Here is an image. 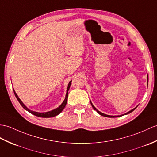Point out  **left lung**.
Wrapping results in <instances>:
<instances>
[{"instance_id": "left-lung-1", "label": "left lung", "mask_w": 157, "mask_h": 157, "mask_svg": "<svg viewBox=\"0 0 157 157\" xmlns=\"http://www.w3.org/2000/svg\"><path fill=\"white\" fill-rule=\"evenodd\" d=\"M147 80H148V77L147 76ZM90 103H91V105H92V106L93 107V108L94 109V110H96L97 111V112L98 113V114H100L101 116H105V117H108V118H116V117H118V116H123V115H126V114H130V112H133L134 110H135V109L137 108V106L136 107V108H134V109H132V110H131L130 111H129V112H128L127 113H126V114H122V115H120V116H110V115H107V114H103V113H101V112H100V111H98L97 109L94 106V105L92 104V103L91 102V101H90Z\"/></svg>"}]
</instances>
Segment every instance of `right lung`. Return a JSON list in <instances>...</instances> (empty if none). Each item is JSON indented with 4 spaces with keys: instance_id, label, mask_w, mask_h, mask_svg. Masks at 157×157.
<instances>
[{
    "instance_id": "add662e5",
    "label": "right lung",
    "mask_w": 157,
    "mask_h": 157,
    "mask_svg": "<svg viewBox=\"0 0 157 157\" xmlns=\"http://www.w3.org/2000/svg\"><path fill=\"white\" fill-rule=\"evenodd\" d=\"M71 81H70V82H69L68 83V86H67V93H66V95H65V98L64 101H63V103H62L59 107L57 108L56 109H54V110H52V111H49V112H34V111H31L29 110V109H28L26 106H25V104L22 102V101L20 100V98L18 97L17 94H16L15 91H14V95H15L16 98L17 100L19 101V102L20 103V104L22 105V107H23L25 110H26L27 111H28L29 112L31 113V114H33L35 116H38V117H41V118H51V117H54V116H56L58 114H59L60 113L62 112V110H63L64 108L65 107V105H66V104H67V97H68V91L69 90H70V86H71Z\"/></svg>"
}]
</instances>
